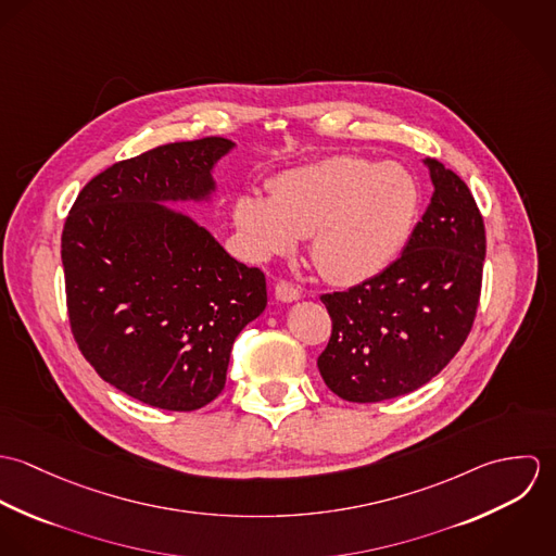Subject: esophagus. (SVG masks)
Returning <instances> with one entry per match:
<instances>
[{
    "mask_svg": "<svg viewBox=\"0 0 556 556\" xmlns=\"http://www.w3.org/2000/svg\"><path fill=\"white\" fill-rule=\"evenodd\" d=\"M274 295H276V300L289 304V302H298V300L302 298V291H300L298 287H293L291 282L280 280V282L276 285V289H274Z\"/></svg>",
    "mask_w": 556,
    "mask_h": 556,
    "instance_id": "obj_1",
    "label": "esophagus"
}]
</instances>
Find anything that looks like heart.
I'll return each mask as SVG.
<instances>
[{
	"label": "heart",
	"instance_id": "1",
	"mask_svg": "<svg viewBox=\"0 0 556 556\" xmlns=\"http://www.w3.org/2000/svg\"><path fill=\"white\" fill-rule=\"evenodd\" d=\"M417 207V184L400 164L333 156L278 175L269 199L241 194L233 223L252 256L289 254L298 239L311 238L320 276L357 285L396 258Z\"/></svg>",
	"mask_w": 556,
	"mask_h": 556
}]
</instances>
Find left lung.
<instances>
[{"instance_id": "left-lung-1", "label": "left lung", "mask_w": 556, "mask_h": 556, "mask_svg": "<svg viewBox=\"0 0 556 556\" xmlns=\"http://www.w3.org/2000/svg\"><path fill=\"white\" fill-rule=\"evenodd\" d=\"M430 205L402 254L375 278L320 298L331 338L318 355L325 386L349 402L404 396L437 377L476 320L485 231L467 184L426 159Z\"/></svg>"}]
</instances>
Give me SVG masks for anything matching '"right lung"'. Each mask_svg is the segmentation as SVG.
Returning <instances> with one entry per match:
<instances>
[{
    "mask_svg": "<svg viewBox=\"0 0 556 556\" xmlns=\"http://www.w3.org/2000/svg\"><path fill=\"white\" fill-rule=\"evenodd\" d=\"M223 137L160 146L96 175L62 233L66 304L83 357L113 388L166 410L225 390L239 331L267 306L265 276L166 203H205Z\"/></svg>",
    "mask_w": 556,
    "mask_h": 556,
    "instance_id": "obj_1",
    "label": "right lung"
}]
</instances>
